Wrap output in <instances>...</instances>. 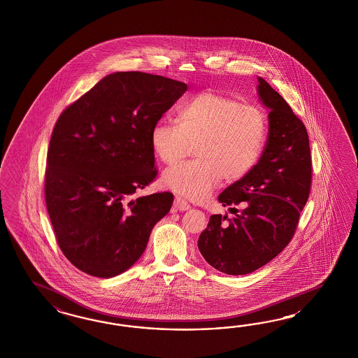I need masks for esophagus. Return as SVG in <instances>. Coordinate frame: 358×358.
Masks as SVG:
<instances>
[{"label":"esophagus","instance_id":"34e87169","mask_svg":"<svg viewBox=\"0 0 358 358\" xmlns=\"http://www.w3.org/2000/svg\"><path fill=\"white\" fill-rule=\"evenodd\" d=\"M174 208L178 210H188L191 208V205L188 204V201L182 197H176L174 201Z\"/></svg>","mask_w":358,"mask_h":358}]
</instances>
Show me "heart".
I'll use <instances>...</instances> for the list:
<instances>
[{
  "instance_id": "heart-1",
  "label": "heart",
  "mask_w": 358,
  "mask_h": 358,
  "mask_svg": "<svg viewBox=\"0 0 358 358\" xmlns=\"http://www.w3.org/2000/svg\"><path fill=\"white\" fill-rule=\"evenodd\" d=\"M266 117L252 104L206 90L183 103L178 124L158 122L150 133L157 158L174 164L196 149L197 158L166 170L164 183L176 194L204 200L225 179L233 183L255 167L264 150Z\"/></svg>"
}]
</instances>
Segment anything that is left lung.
Wrapping results in <instances>:
<instances>
[{
  "label": "left lung",
  "instance_id": "obj_1",
  "mask_svg": "<svg viewBox=\"0 0 358 358\" xmlns=\"http://www.w3.org/2000/svg\"><path fill=\"white\" fill-rule=\"evenodd\" d=\"M257 92L269 108L266 149L250 174L218 196L234 217L210 215L197 242L210 266L235 276L266 266L289 245L313 182L305 124L260 77Z\"/></svg>",
  "mask_w": 358,
  "mask_h": 358
}]
</instances>
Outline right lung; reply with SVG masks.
Returning <instances> with one entry per match:
<instances>
[{
	"label": "right lung",
	"mask_w": 358,
	"mask_h": 358,
	"mask_svg": "<svg viewBox=\"0 0 358 358\" xmlns=\"http://www.w3.org/2000/svg\"><path fill=\"white\" fill-rule=\"evenodd\" d=\"M185 90L162 76L113 73L59 116L44 197L57 245L82 272L108 278L127 271L171 209V192L131 197L158 174L150 133Z\"/></svg>",
	"instance_id": "right-lung-1"
}]
</instances>
